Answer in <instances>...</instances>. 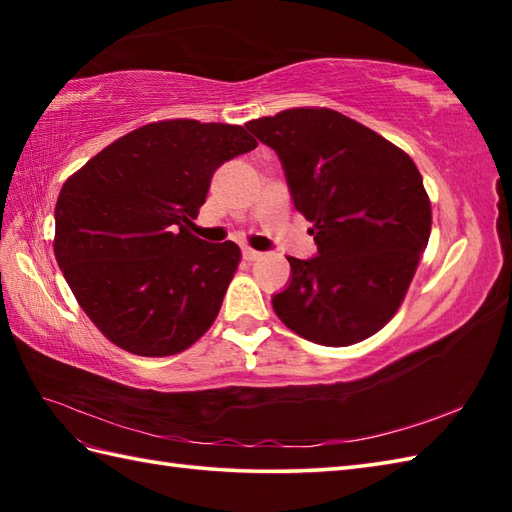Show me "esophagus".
<instances>
[{
    "mask_svg": "<svg viewBox=\"0 0 512 512\" xmlns=\"http://www.w3.org/2000/svg\"><path fill=\"white\" fill-rule=\"evenodd\" d=\"M242 255H244V259H246V262H255V259H259V257H262L264 253H259V250H255V248H242Z\"/></svg>",
    "mask_w": 512,
    "mask_h": 512,
    "instance_id": "1",
    "label": "esophagus"
}]
</instances>
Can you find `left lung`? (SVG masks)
<instances>
[{
    "instance_id": "1",
    "label": "left lung",
    "mask_w": 512,
    "mask_h": 512,
    "mask_svg": "<svg viewBox=\"0 0 512 512\" xmlns=\"http://www.w3.org/2000/svg\"><path fill=\"white\" fill-rule=\"evenodd\" d=\"M246 129L275 149L317 255L288 257L277 317L312 343L343 347L394 317L431 233V204L405 151L334 110L297 107Z\"/></svg>"
}]
</instances>
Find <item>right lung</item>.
Listing matches in <instances>:
<instances>
[{
    "label": "right lung",
    "mask_w": 512,
    "mask_h": 512,
    "mask_svg": "<svg viewBox=\"0 0 512 512\" xmlns=\"http://www.w3.org/2000/svg\"><path fill=\"white\" fill-rule=\"evenodd\" d=\"M244 127L189 118L114 140L63 184L54 255L83 312L138 356L187 350L211 328L239 262L235 242L187 231L217 167L248 154Z\"/></svg>",
    "instance_id": "obj_1"
}]
</instances>
